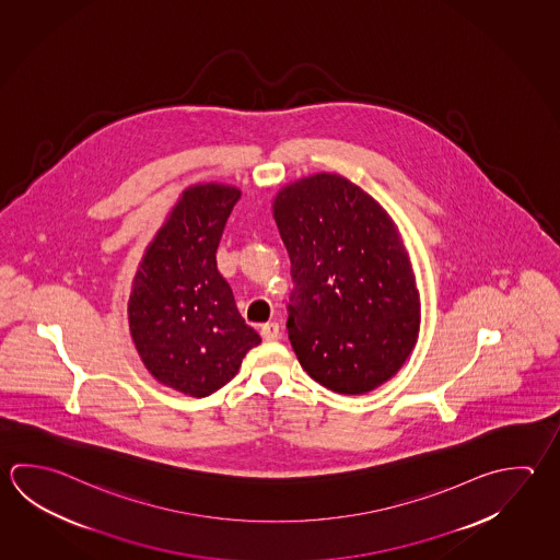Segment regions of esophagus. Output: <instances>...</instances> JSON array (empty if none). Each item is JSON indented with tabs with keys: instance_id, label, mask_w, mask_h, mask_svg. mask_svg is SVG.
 <instances>
[{
	"instance_id": "34e87169",
	"label": "esophagus",
	"mask_w": 560,
	"mask_h": 560,
	"mask_svg": "<svg viewBox=\"0 0 560 560\" xmlns=\"http://www.w3.org/2000/svg\"><path fill=\"white\" fill-rule=\"evenodd\" d=\"M260 334L265 337L266 341H276L278 337H280V326L272 322V324H265L262 329H260Z\"/></svg>"
}]
</instances>
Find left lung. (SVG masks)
<instances>
[{"mask_svg": "<svg viewBox=\"0 0 560 560\" xmlns=\"http://www.w3.org/2000/svg\"><path fill=\"white\" fill-rule=\"evenodd\" d=\"M275 219L294 280L285 327L307 375L341 395L383 385L420 327L417 282L390 219L334 173L284 187Z\"/></svg>", "mask_w": 560, "mask_h": 560, "instance_id": "left-lung-1", "label": "left lung"}]
</instances>
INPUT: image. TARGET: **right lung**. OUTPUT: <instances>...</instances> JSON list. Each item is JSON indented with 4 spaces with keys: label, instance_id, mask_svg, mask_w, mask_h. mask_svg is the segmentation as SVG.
I'll list each match as a JSON object with an SVG mask.
<instances>
[{
    "label": "right lung",
    "instance_id": "1",
    "mask_svg": "<svg viewBox=\"0 0 560 560\" xmlns=\"http://www.w3.org/2000/svg\"><path fill=\"white\" fill-rule=\"evenodd\" d=\"M241 199L229 185H195L148 246L128 304L143 365L160 383L209 397L238 371L260 336L217 270V248Z\"/></svg>",
    "mask_w": 560,
    "mask_h": 560
}]
</instances>
